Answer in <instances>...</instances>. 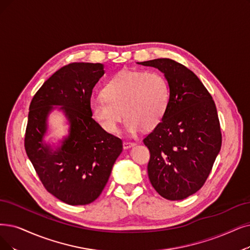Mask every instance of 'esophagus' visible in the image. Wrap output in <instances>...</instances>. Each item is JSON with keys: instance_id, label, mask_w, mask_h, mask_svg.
Returning <instances> with one entry per match:
<instances>
[{"instance_id": "34e87169", "label": "esophagus", "mask_w": 250, "mask_h": 250, "mask_svg": "<svg viewBox=\"0 0 250 250\" xmlns=\"http://www.w3.org/2000/svg\"><path fill=\"white\" fill-rule=\"evenodd\" d=\"M136 144L135 143H132V142H124L123 143V147L125 148V149H127V148H130L131 146H134Z\"/></svg>"}]
</instances>
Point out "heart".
Returning <instances> with one entry per match:
<instances>
[{
	"label": "heart",
	"instance_id": "heart-1",
	"mask_svg": "<svg viewBox=\"0 0 250 250\" xmlns=\"http://www.w3.org/2000/svg\"><path fill=\"white\" fill-rule=\"evenodd\" d=\"M170 101L166 78L158 72L122 71L112 77L103 88V95L93 96L90 112L104 131L116 133L123 120L127 129L151 130L164 118Z\"/></svg>",
	"mask_w": 250,
	"mask_h": 250
}]
</instances>
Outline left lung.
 I'll list each match as a JSON object with an SVG mask.
<instances>
[{
  "label": "left lung",
  "instance_id": "obj_1",
  "mask_svg": "<svg viewBox=\"0 0 250 250\" xmlns=\"http://www.w3.org/2000/svg\"><path fill=\"white\" fill-rule=\"evenodd\" d=\"M161 71L170 101L162 121L145 139L147 174L160 196L183 200L205 184L221 151L222 132L212 96L188 67L169 58L138 62Z\"/></svg>",
  "mask_w": 250,
  "mask_h": 250
}]
</instances>
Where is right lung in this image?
I'll return each mask as SVG.
<instances>
[{"mask_svg": "<svg viewBox=\"0 0 250 250\" xmlns=\"http://www.w3.org/2000/svg\"><path fill=\"white\" fill-rule=\"evenodd\" d=\"M104 64L73 62L56 71L39 89L29 104L25 152L47 191L69 205L93 202L104 191L123 145L104 131L90 112L95 84ZM61 105L70 134L53 151L43 143L46 118Z\"/></svg>", "mask_w": 250, "mask_h": 250, "instance_id": "1", "label": "right lung"}]
</instances>
